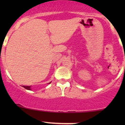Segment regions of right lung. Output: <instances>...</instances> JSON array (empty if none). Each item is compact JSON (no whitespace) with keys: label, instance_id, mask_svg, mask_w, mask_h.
<instances>
[{"label":"right lung","instance_id":"obj_1","mask_svg":"<svg viewBox=\"0 0 125 125\" xmlns=\"http://www.w3.org/2000/svg\"><path fill=\"white\" fill-rule=\"evenodd\" d=\"M23 87L27 90H31V86H23Z\"/></svg>","mask_w":125,"mask_h":125}]
</instances>
